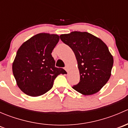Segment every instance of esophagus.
<instances>
[{"label": "esophagus", "instance_id": "obj_1", "mask_svg": "<svg viewBox=\"0 0 128 128\" xmlns=\"http://www.w3.org/2000/svg\"><path fill=\"white\" fill-rule=\"evenodd\" d=\"M64 69H65V70L68 71V68H67V67H65V68H64Z\"/></svg>", "mask_w": 128, "mask_h": 128}]
</instances>
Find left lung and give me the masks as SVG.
I'll list each match as a JSON object with an SVG mask.
<instances>
[{
    "label": "left lung",
    "mask_w": 128,
    "mask_h": 128,
    "mask_svg": "<svg viewBox=\"0 0 128 128\" xmlns=\"http://www.w3.org/2000/svg\"><path fill=\"white\" fill-rule=\"evenodd\" d=\"M60 39L72 49L77 60L80 81L72 88L84 95L98 92L109 80L113 65L106 45L87 32L61 34Z\"/></svg>",
    "instance_id": "8db88e82"
}]
</instances>
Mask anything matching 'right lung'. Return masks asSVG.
I'll return each mask as SVG.
<instances>
[{"label":"right lung","instance_id":"add662e5","mask_svg":"<svg viewBox=\"0 0 128 128\" xmlns=\"http://www.w3.org/2000/svg\"><path fill=\"white\" fill-rule=\"evenodd\" d=\"M59 40L57 34L40 33L24 42L16 52L12 70L20 90L31 96L43 95L52 87L59 74L66 73L55 67L51 55Z\"/></svg>","mask_w":128,"mask_h":128}]
</instances>
